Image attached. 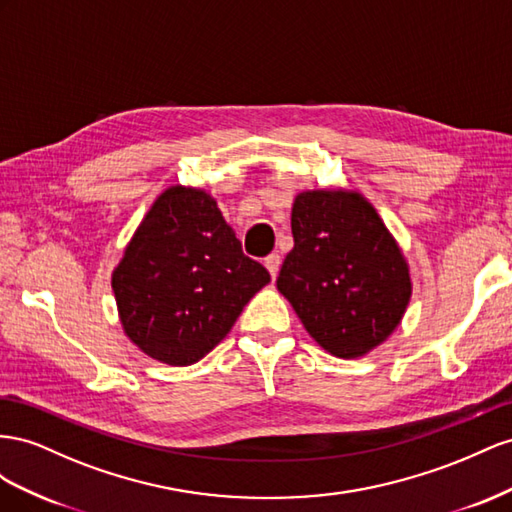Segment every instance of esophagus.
<instances>
[{
	"label": "esophagus",
	"mask_w": 512,
	"mask_h": 512,
	"mask_svg": "<svg viewBox=\"0 0 512 512\" xmlns=\"http://www.w3.org/2000/svg\"><path fill=\"white\" fill-rule=\"evenodd\" d=\"M264 264H266L268 272L272 274V279H274V276L279 274V268H281V255H279V253H270V255L264 259Z\"/></svg>",
	"instance_id": "obj_1"
}]
</instances>
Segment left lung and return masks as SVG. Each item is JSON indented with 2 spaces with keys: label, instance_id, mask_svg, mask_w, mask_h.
<instances>
[{
  "label": "left lung",
  "instance_id": "obj_1",
  "mask_svg": "<svg viewBox=\"0 0 512 512\" xmlns=\"http://www.w3.org/2000/svg\"><path fill=\"white\" fill-rule=\"evenodd\" d=\"M276 287L332 356L358 358L399 326L412 285L382 218L356 193H302Z\"/></svg>",
  "mask_w": 512,
  "mask_h": 512
}]
</instances>
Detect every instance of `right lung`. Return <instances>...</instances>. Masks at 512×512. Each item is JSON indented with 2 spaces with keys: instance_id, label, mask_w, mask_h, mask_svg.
Here are the masks:
<instances>
[{
  "instance_id": "right-lung-1",
  "label": "right lung",
  "mask_w": 512,
  "mask_h": 512,
  "mask_svg": "<svg viewBox=\"0 0 512 512\" xmlns=\"http://www.w3.org/2000/svg\"><path fill=\"white\" fill-rule=\"evenodd\" d=\"M270 281L242 253L216 201L171 186L156 199L113 272L124 330L145 354L186 367L221 343Z\"/></svg>"
}]
</instances>
